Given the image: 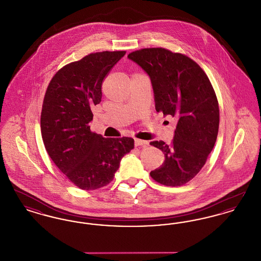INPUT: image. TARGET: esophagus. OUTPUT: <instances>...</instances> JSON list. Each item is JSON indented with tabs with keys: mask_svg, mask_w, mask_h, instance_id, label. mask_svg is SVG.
Masks as SVG:
<instances>
[{
	"mask_svg": "<svg viewBox=\"0 0 261 261\" xmlns=\"http://www.w3.org/2000/svg\"><path fill=\"white\" fill-rule=\"evenodd\" d=\"M148 145V142L147 141H143V140H140V139H135V146H147Z\"/></svg>",
	"mask_w": 261,
	"mask_h": 261,
	"instance_id": "34e87169",
	"label": "esophagus"
}]
</instances>
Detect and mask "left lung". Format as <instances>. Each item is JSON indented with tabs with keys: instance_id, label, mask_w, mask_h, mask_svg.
Here are the masks:
<instances>
[{
	"instance_id": "1",
	"label": "left lung",
	"mask_w": 261,
	"mask_h": 261,
	"mask_svg": "<svg viewBox=\"0 0 261 261\" xmlns=\"http://www.w3.org/2000/svg\"><path fill=\"white\" fill-rule=\"evenodd\" d=\"M128 59L149 75L156 112L178 120L170 145L150 142L165 160L149 175L164 186L185 185L204 165L218 134L219 107L211 81L192 59L163 48L135 50Z\"/></svg>"
}]
</instances>
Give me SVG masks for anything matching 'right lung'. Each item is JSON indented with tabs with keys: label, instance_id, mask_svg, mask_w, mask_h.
Masks as SVG:
<instances>
[{
	"label": "right lung",
	"instance_id": "obj_1",
	"mask_svg": "<svg viewBox=\"0 0 261 261\" xmlns=\"http://www.w3.org/2000/svg\"><path fill=\"white\" fill-rule=\"evenodd\" d=\"M125 50L90 54L51 78L42 112L41 133L47 152L75 186L96 190L113 180L121 159L134 149L129 137L103 138L90 130L91 108L101 100L105 77Z\"/></svg>",
	"mask_w": 261,
	"mask_h": 261
}]
</instances>
